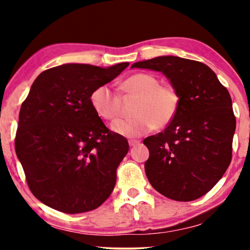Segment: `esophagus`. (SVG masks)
Returning a JSON list of instances; mask_svg holds the SVG:
<instances>
[{
	"mask_svg": "<svg viewBox=\"0 0 250 250\" xmlns=\"http://www.w3.org/2000/svg\"><path fill=\"white\" fill-rule=\"evenodd\" d=\"M139 143H140L139 140H135V139H131V140H128V145L131 146H138Z\"/></svg>",
	"mask_w": 250,
	"mask_h": 250,
	"instance_id": "esophagus-1",
	"label": "esophagus"
}]
</instances>
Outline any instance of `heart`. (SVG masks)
<instances>
[{
  "instance_id": "b5f03b06",
  "label": "heart",
  "mask_w": 250,
  "mask_h": 250,
  "mask_svg": "<svg viewBox=\"0 0 250 250\" xmlns=\"http://www.w3.org/2000/svg\"><path fill=\"white\" fill-rule=\"evenodd\" d=\"M126 94L138 95L134 117L118 119L111 129L126 138H138L148 134L153 128H164L173 121L179 109L180 97L176 88L162 84L156 75L136 73L122 84ZM91 104L95 112L105 121H112L121 115L122 99L107 85H101L91 94Z\"/></svg>"
}]
</instances>
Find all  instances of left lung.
<instances>
[{"instance_id":"1","label":"left lung","mask_w":250,"mask_h":250,"mask_svg":"<svg viewBox=\"0 0 250 250\" xmlns=\"http://www.w3.org/2000/svg\"><path fill=\"white\" fill-rule=\"evenodd\" d=\"M132 67L162 71L180 97L168 126L143 141L150 153L145 164L146 177L169 199H198L221 180L231 163L235 116L230 93L199 61L165 56Z\"/></svg>"}]
</instances>
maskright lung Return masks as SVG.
<instances>
[{
    "mask_svg": "<svg viewBox=\"0 0 250 250\" xmlns=\"http://www.w3.org/2000/svg\"><path fill=\"white\" fill-rule=\"evenodd\" d=\"M127 66L68 63L34 81L20 108L15 148L30 191L46 206L85 213L114 190L128 142L105 127L90 98Z\"/></svg>",
    "mask_w": 250,
    "mask_h": 250,
    "instance_id": "add662e5",
    "label": "right lung"
}]
</instances>
